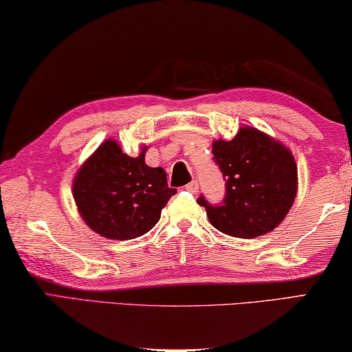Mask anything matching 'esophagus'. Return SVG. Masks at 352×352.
I'll use <instances>...</instances> for the list:
<instances>
[{"label": "esophagus", "mask_w": 352, "mask_h": 352, "mask_svg": "<svg viewBox=\"0 0 352 352\" xmlns=\"http://www.w3.org/2000/svg\"><path fill=\"white\" fill-rule=\"evenodd\" d=\"M198 182L197 181H192V182H190V184H187V186H186V188L188 190V192L190 193H197L198 192Z\"/></svg>", "instance_id": "esophagus-1"}]
</instances>
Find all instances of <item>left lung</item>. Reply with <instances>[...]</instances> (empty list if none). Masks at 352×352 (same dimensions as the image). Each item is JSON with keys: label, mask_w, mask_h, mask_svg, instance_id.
I'll list each match as a JSON object with an SVG mask.
<instances>
[{"label": "left lung", "mask_w": 352, "mask_h": 352, "mask_svg": "<svg viewBox=\"0 0 352 352\" xmlns=\"http://www.w3.org/2000/svg\"><path fill=\"white\" fill-rule=\"evenodd\" d=\"M212 153L226 181L221 206L198 198L212 226L239 239L261 237L278 228L298 192V166L290 149L252 126H241L232 140H214Z\"/></svg>", "instance_id": "8db88e82"}]
</instances>
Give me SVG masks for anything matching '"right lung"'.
<instances>
[{
    "label": "right lung",
    "instance_id": "right-lung-1",
    "mask_svg": "<svg viewBox=\"0 0 352 352\" xmlns=\"http://www.w3.org/2000/svg\"><path fill=\"white\" fill-rule=\"evenodd\" d=\"M146 146L137 157L124 154L107 138L79 166L73 198L85 224L111 240H132L151 230L160 212L176 195L160 166L145 164Z\"/></svg>",
    "mask_w": 352,
    "mask_h": 352
}]
</instances>
